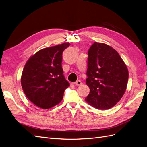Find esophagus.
Segmentation results:
<instances>
[{
	"label": "esophagus",
	"instance_id": "obj_1",
	"mask_svg": "<svg viewBox=\"0 0 147 147\" xmlns=\"http://www.w3.org/2000/svg\"><path fill=\"white\" fill-rule=\"evenodd\" d=\"M75 86H80L82 84V82L80 80H78L77 82H75L74 83Z\"/></svg>",
	"mask_w": 147,
	"mask_h": 147
}]
</instances>
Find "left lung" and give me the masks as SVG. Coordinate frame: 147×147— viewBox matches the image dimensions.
<instances>
[{
    "mask_svg": "<svg viewBox=\"0 0 147 147\" xmlns=\"http://www.w3.org/2000/svg\"><path fill=\"white\" fill-rule=\"evenodd\" d=\"M86 75L90 92L85 100L97 109L113 107L126 90L127 66L118 53L105 43L95 42L89 49Z\"/></svg>",
    "mask_w": 147,
    "mask_h": 147,
    "instance_id": "1",
    "label": "left lung"
}]
</instances>
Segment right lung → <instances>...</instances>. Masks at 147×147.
Returning <instances> with one entry per match:
<instances>
[{
    "label": "right lung",
    "mask_w": 147,
    "mask_h": 147,
    "mask_svg": "<svg viewBox=\"0 0 147 147\" xmlns=\"http://www.w3.org/2000/svg\"><path fill=\"white\" fill-rule=\"evenodd\" d=\"M69 43L45 48L30 57L21 75V83L28 99L43 109H50L63 100L69 86L62 68V54Z\"/></svg>",
    "instance_id": "add662e5"
}]
</instances>
